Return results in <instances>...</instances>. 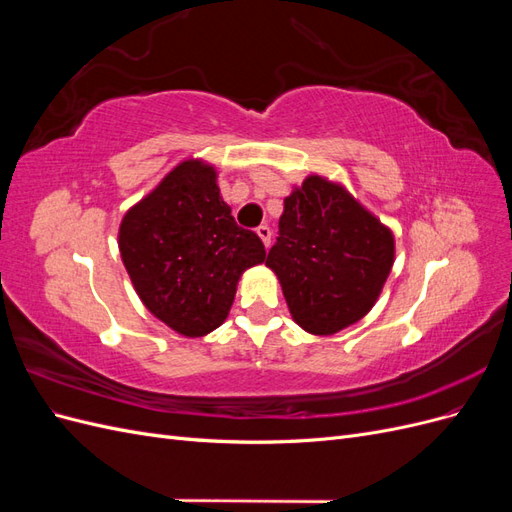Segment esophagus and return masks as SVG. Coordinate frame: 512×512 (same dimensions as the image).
Wrapping results in <instances>:
<instances>
[{
  "mask_svg": "<svg viewBox=\"0 0 512 512\" xmlns=\"http://www.w3.org/2000/svg\"><path fill=\"white\" fill-rule=\"evenodd\" d=\"M256 235L262 239V243H265V247L271 245V228H269V226H265V224L258 226V228H256Z\"/></svg>",
  "mask_w": 512,
  "mask_h": 512,
  "instance_id": "1",
  "label": "esophagus"
}]
</instances>
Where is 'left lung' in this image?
<instances>
[{
	"label": "left lung",
	"mask_w": 512,
	"mask_h": 512,
	"mask_svg": "<svg viewBox=\"0 0 512 512\" xmlns=\"http://www.w3.org/2000/svg\"><path fill=\"white\" fill-rule=\"evenodd\" d=\"M269 250L288 309L301 329L333 335L378 301L395 260V239L342 188L312 175L284 198Z\"/></svg>",
	"instance_id": "1"
}]
</instances>
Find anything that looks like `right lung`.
<instances>
[{"mask_svg": "<svg viewBox=\"0 0 512 512\" xmlns=\"http://www.w3.org/2000/svg\"><path fill=\"white\" fill-rule=\"evenodd\" d=\"M215 168L185 160L123 215L119 252L149 312L185 337L226 320L245 269L265 262V245L241 228L215 183Z\"/></svg>", "mask_w": 512, "mask_h": 512, "instance_id": "obj_1", "label": "right lung"}]
</instances>
